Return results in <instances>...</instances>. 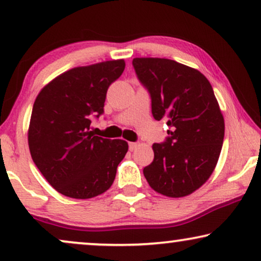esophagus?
<instances>
[{"mask_svg": "<svg viewBox=\"0 0 261 261\" xmlns=\"http://www.w3.org/2000/svg\"><path fill=\"white\" fill-rule=\"evenodd\" d=\"M138 146L139 145L137 144V142H129V151H134V149L137 148Z\"/></svg>", "mask_w": 261, "mask_h": 261, "instance_id": "34e87169", "label": "esophagus"}]
</instances>
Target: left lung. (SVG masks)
I'll return each mask as SVG.
<instances>
[{
    "label": "left lung",
    "instance_id": "1",
    "mask_svg": "<svg viewBox=\"0 0 261 261\" xmlns=\"http://www.w3.org/2000/svg\"><path fill=\"white\" fill-rule=\"evenodd\" d=\"M133 66L151 96L153 117L169 126L166 140L153 144L144 176L159 194L184 197L209 179L222 149L224 120L212 84L171 59L134 58Z\"/></svg>",
    "mask_w": 261,
    "mask_h": 261
}]
</instances>
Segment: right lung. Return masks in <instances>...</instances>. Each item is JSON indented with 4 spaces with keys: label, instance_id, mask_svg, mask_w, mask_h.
<instances>
[{
    "label": "right lung",
    "instance_id": "add662e5",
    "mask_svg": "<svg viewBox=\"0 0 261 261\" xmlns=\"http://www.w3.org/2000/svg\"><path fill=\"white\" fill-rule=\"evenodd\" d=\"M123 59L71 69L41 89L32 110L28 146L46 180L64 196L87 199L112 187L128 151L124 140L92 134L109 85L122 74Z\"/></svg>",
    "mask_w": 261,
    "mask_h": 261
}]
</instances>
